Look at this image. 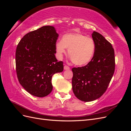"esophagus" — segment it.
<instances>
[{"label":"esophagus","mask_w":131,"mask_h":131,"mask_svg":"<svg viewBox=\"0 0 131 131\" xmlns=\"http://www.w3.org/2000/svg\"><path fill=\"white\" fill-rule=\"evenodd\" d=\"M64 70H69L70 69V67L68 66L67 65H65L64 66Z\"/></svg>","instance_id":"obj_1"}]
</instances>
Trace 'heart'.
Returning a JSON list of instances; mask_svg holds the SVG:
<instances>
[{"label": "heart", "instance_id": "obj_1", "mask_svg": "<svg viewBox=\"0 0 131 131\" xmlns=\"http://www.w3.org/2000/svg\"><path fill=\"white\" fill-rule=\"evenodd\" d=\"M95 48V42L92 38L79 33L66 34L62 37V40L56 43L58 57L62 58L67 49L71 60L77 66L88 64L93 57Z\"/></svg>", "mask_w": 131, "mask_h": 131}]
</instances>
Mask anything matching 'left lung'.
Returning <instances> with one entry per match:
<instances>
[{
    "label": "left lung",
    "instance_id": "1",
    "mask_svg": "<svg viewBox=\"0 0 131 131\" xmlns=\"http://www.w3.org/2000/svg\"><path fill=\"white\" fill-rule=\"evenodd\" d=\"M95 42L93 57L88 64L72 68V89L79 100L91 102L106 91L115 71V60L112 45L101 34L93 31Z\"/></svg>",
    "mask_w": 131,
    "mask_h": 131
}]
</instances>
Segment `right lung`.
Masks as SVG:
<instances>
[{"label":"right lung","mask_w":131,"mask_h":131,"mask_svg":"<svg viewBox=\"0 0 131 131\" xmlns=\"http://www.w3.org/2000/svg\"><path fill=\"white\" fill-rule=\"evenodd\" d=\"M58 37L52 26H43L23 37L16 50V71L19 84L38 97L49 94L53 75L63 70V62L57 61L56 43Z\"/></svg>","instance_id":"obj_1"}]
</instances>
